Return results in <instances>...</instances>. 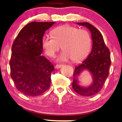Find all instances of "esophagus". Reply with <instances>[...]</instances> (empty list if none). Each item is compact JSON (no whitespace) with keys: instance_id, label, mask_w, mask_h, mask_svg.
<instances>
[{"instance_id":"esophagus-1","label":"esophagus","mask_w":122,"mask_h":122,"mask_svg":"<svg viewBox=\"0 0 122 122\" xmlns=\"http://www.w3.org/2000/svg\"><path fill=\"white\" fill-rule=\"evenodd\" d=\"M63 66V65L62 64H57V65H56V66H55V68H56V69H60V68H61V67Z\"/></svg>"}]
</instances>
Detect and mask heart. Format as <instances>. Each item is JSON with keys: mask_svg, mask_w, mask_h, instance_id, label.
<instances>
[{"mask_svg": "<svg viewBox=\"0 0 122 122\" xmlns=\"http://www.w3.org/2000/svg\"><path fill=\"white\" fill-rule=\"evenodd\" d=\"M52 34L53 36L44 37L42 44L46 54L50 57H53L62 46L64 51L58 56V62L70 59L74 61L81 60L91 49L92 38L87 30L64 25L53 29Z\"/></svg>", "mask_w": 122, "mask_h": 122, "instance_id": "1", "label": "heart"}]
</instances>
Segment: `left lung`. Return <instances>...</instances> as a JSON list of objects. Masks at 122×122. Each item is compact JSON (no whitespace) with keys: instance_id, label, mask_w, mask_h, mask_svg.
<instances>
[{"instance_id":"left-lung-1","label":"left lung","mask_w":122,"mask_h":122,"mask_svg":"<svg viewBox=\"0 0 122 122\" xmlns=\"http://www.w3.org/2000/svg\"><path fill=\"white\" fill-rule=\"evenodd\" d=\"M89 29L93 41L92 52L87 58L75 67L73 73L72 87L78 94L83 96H91L96 94L103 87L108 76L111 65L110 52L105 44L101 33L94 26L87 22L76 23ZM84 70L91 73L93 81L87 87L79 85L78 78Z\"/></svg>"}]
</instances>
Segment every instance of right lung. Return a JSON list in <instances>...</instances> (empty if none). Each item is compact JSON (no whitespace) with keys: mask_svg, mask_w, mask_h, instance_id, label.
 Instances as JSON below:
<instances>
[{"mask_svg":"<svg viewBox=\"0 0 122 122\" xmlns=\"http://www.w3.org/2000/svg\"><path fill=\"white\" fill-rule=\"evenodd\" d=\"M55 22H30L19 32L12 46L11 76L17 89L37 96L48 90L54 66L41 54L46 30Z\"/></svg>","mask_w":122,"mask_h":122,"instance_id":"1","label":"right lung"}]
</instances>
